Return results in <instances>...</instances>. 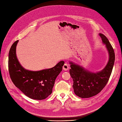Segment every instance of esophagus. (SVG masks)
Returning a JSON list of instances; mask_svg holds the SVG:
<instances>
[{
	"label": "esophagus",
	"instance_id": "obj_1",
	"mask_svg": "<svg viewBox=\"0 0 122 122\" xmlns=\"http://www.w3.org/2000/svg\"><path fill=\"white\" fill-rule=\"evenodd\" d=\"M69 69V66L68 63H67L66 62L65 63H64V64L63 66V69L64 70V71H67Z\"/></svg>",
	"mask_w": 122,
	"mask_h": 122
}]
</instances>
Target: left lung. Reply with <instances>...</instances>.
Returning <instances> with one entry per match:
<instances>
[{"label": "left lung", "mask_w": 122, "mask_h": 122, "mask_svg": "<svg viewBox=\"0 0 122 122\" xmlns=\"http://www.w3.org/2000/svg\"><path fill=\"white\" fill-rule=\"evenodd\" d=\"M99 36L105 45L109 56L104 69L93 72L73 62H69L71 67L70 74L73 79L74 92L81 98L91 97L100 93L107 84L112 73L115 61L114 51L107 38L102 33H99Z\"/></svg>", "instance_id": "1"}]
</instances>
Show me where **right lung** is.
I'll list each match as a JSON object with an SVG mask.
<instances>
[{
    "label": "right lung",
    "mask_w": 122,
    "mask_h": 122,
    "mask_svg": "<svg viewBox=\"0 0 122 122\" xmlns=\"http://www.w3.org/2000/svg\"><path fill=\"white\" fill-rule=\"evenodd\" d=\"M18 40L11 46L8 56V68L10 78L15 86L27 97L33 100L45 99L52 92L55 80L62 70L63 61L54 67L33 71L25 69L18 61L16 46Z\"/></svg>",
    "instance_id": "1"
}]
</instances>
